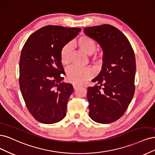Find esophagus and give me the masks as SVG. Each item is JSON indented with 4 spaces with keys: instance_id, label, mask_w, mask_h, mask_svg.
Listing matches in <instances>:
<instances>
[{
    "instance_id": "esophagus-1",
    "label": "esophagus",
    "mask_w": 155,
    "mask_h": 155,
    "mask_svg": "<svg viewBox=\"0 0 155 155\" xmlns=\"http://www.w3.org/2000/svg\"><path fill=\"white\" fill-rule=\"evenodd\" d=\"M81 86V85H80V84H76V83H74V84H73V87H74V89H77V88L80 87Z\"/></svg>"
}]
</instances>
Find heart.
I'll return each mask as SVG.
<instances>
[{
	"instance_id": "1",
	"label": "heart",
	"mask_w": 155,
	"mask_h": 155,
	"mask_svg": "<svg viewBox=\"0 0 155 155\" xmlns=\"http://www.w3.org/2000/svg\"><path fill=\"white\" fill-rule=\"evenodd\" d=\"M74 45L81 48L85 53L91 54L96 49V44L94 40L86 35H82L74 42ZM61 61L65 66L71 63L72 58V51L69 44H66L62 48L61 53ZM94 71L91 68H81L73 66L67 71L68 78L70 81L76 84H82L93 76Z\"/></svg>"
}]
</instances>
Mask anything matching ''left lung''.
I'll return each instance as SVG.
<instances>
[{
  "mask_svg": "<svg viewBox=\"0 0 155 155\" xmlns=\"http://www.w3.org/2000/svg\"><path fill=\"white\" fill-rule=\"evenodd\" d=\"M103 51L102 70L87 87L89 115L94 122L109 124L126 112L134 93L136 61L127 37L115 27L103 24L84 28Z\"/></svg>",
  "mask_w": 155,
  "mask_h": 155,
  "instance_id": "1",
  "label": "left lung"
}]
</instances>
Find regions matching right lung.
Returning <instances> with one entry per match:
<instances>
[{"mask_svg":"<svg viewBox=\"0 0 155 155\" xmlns=\"http://www.w3.org/2000/svg\"><path fill=\"white\" fill-rule=\"evenodd\" d=\"M80 28L44 26L24 44L19 63V84L26 107L37 121L58 122L66 117L68 101L74 89L62 82L65 75L61 53L77 36Z\"/></svg>","mask_w":155,"mask_h":155,"instance_id":"1","label":"right lung"}]
</instances>
